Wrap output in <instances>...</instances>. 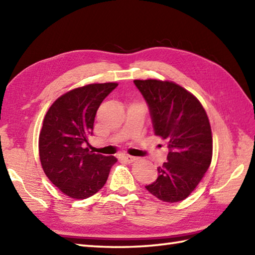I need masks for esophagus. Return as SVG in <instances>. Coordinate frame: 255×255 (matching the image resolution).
I'll return each mask as SVG.
<instances>
[{"label": "esophagus", "mask_w": 255, "mask_h": 255, "mask_svg": "<svg viewBox=\"0 0 255 255\" xmlns=\"http://www.w3.org/2000/svg\"><path fill=\"white\" fill-rule=\"evenodd\" d=\"M122 158L126 162H133L134 160H137L136 156H132V155H129V154H123Z\"/></svg>", "instance_id": "1"}]
</instances>
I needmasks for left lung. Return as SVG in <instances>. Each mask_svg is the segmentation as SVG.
Instances as JSON below:
<instances>
[{
    "label": "left lung",
    "instance_id": "1",
    "mask_svg": "<svg viewBox=\"0 0 255 255\" xmlns=\"http://www.w3.org/2000/svg\"><path fill=\"white\" fill-rule=\"evenodd\" d=\"M147 102L155 136L166 140L167 162L147 191L167 203L191 194L207 172L213 156V137L207 114L199 101L176 83L134 80Z\"/></svg>",
    "mask_w": 255,
    "mask_h": 255
}]
</instances>
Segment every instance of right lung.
Wrapping results in <instances>:
<instances>
[{
	"label": "right lung",
	"instance_id": "add662e5",
	"mask_svg": "<svg viewBox=\"0 0 255 255\" xmlns=\"http://www.w3.org/2000/svg\"><path fill=\"white\" fill-rule=\"evenodd\" d=\"M117 83L74 89L48 110L39 134V158L45 174L67 196L85 199L105 185L115 156L96 154L83 147L93 134L101 103Z\"/></svg>",
	"mask_w": 255,
	"mask_h": 255
}]
</instances>
